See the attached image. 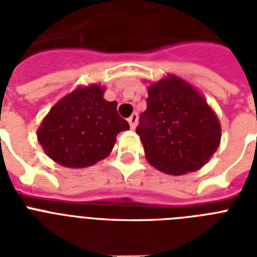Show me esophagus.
<instances>
[{
  "label": "esophagus",
  "mask_w": 257,
  "mask_h": 257,
  "mask_svg": "<svg viewBox=\"0 0 257 257\" xmlns=\"http://www.w3.org/2000/svg\"><path fill=\"white\" fill-rule=\"evenodd\" d=\"M137 121H139V116H137V113H133L132 116L128 118V122H129V125H131V128L132 129L136 128Z\"/></svg>",
  "instance_id": "esophagus-1"
}]
</instances>
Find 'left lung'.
<instances>
[{"label":"left lung","instance_id":"left-lung-1","mask_svg":"<svg viewBox=\"0 0 257 257\" xmlns=\"http://www.w3.org/2000/svg\"><path fill=\"white\" fill-rule=\"evenodd\" d=\"M136 133L147 160L175 176L207 164L221 139L215 112L191 84L175 74L148 86L147 110Z\"/></svg>","mask_w":257,"mask_h":257}]
</instances>
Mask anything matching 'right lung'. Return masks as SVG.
I'll use <instances>...</instances> for the list:
<instances>
[{
    "instance_id": "right-lung-1",
    "label": "right lung",
    "mask_w": 257,
    "mask_h": 257,
    "mask_svg": "<svg viewBox=\"0 0 257 257\" xmlns=\"http://www.w3.org/2000/svg\"><path fill=\"white\" fill-rule=\"evenodd\" d=\"M129 124L116 101L104 100V88L81 86L58 101L46 114L37 137L45 153L68 168H85L108 156L116 136Z\"/></svg>"
}]
</instances>
